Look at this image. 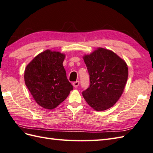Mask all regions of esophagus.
Listing matches in <instances>:
<instances>
[{"label": "esophagus", "instance_id": "obj_1", "mask_svg": "<svg viewBox=\"0 0 153 153\" xmlns=\"http://www.w3.org/2000/svg\"><path fill=\"white\" fill-rule=\"evenodd\" d=\"M72 85H73V86H74V87H75V88H77L78 86H79V81H75V82H73Z\"/></svg>", "mask_w": 153, "mask_h": 153}]
</instances>
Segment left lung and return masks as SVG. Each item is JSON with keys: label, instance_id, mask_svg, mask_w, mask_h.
Masks as SVG:
<instances>
[{"label": "left lung", "instance_id": "obj_1", "mask_svg": "<svg viewBox=\"0 0 153 153\" xmlns=\"http://www.w3.org/2000/svg\"><path fill=\"white\" fill-rule=\"evenodd\" d=\"M90 76V85L82 92L87 104L96 111H104L118 101L125 89L128 69L114 52L99 48L83 56Z\"/></svg>", "mask_w": 153, "mask_h": 153}]
</instances>
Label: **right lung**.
I'll return each mask as SVG.
<instances>
[{
    "label": "right lung",
    "instance_id": "add662e5",
    "mask_svg": "<svg viewBox=\"0 0 153 153\" xmlns=\"http://www.w3.org/2000/svg\"><path fill=\"white\" fill-rule=\"evenodd\" d=\"M65 55L49 49L40 53L25 70L24 79L34 100L41 107L52 109L73 90L63 66Z\"/></svg>",
    "mask_w": 153,
    "mask_h": 153
}]
</instances>
